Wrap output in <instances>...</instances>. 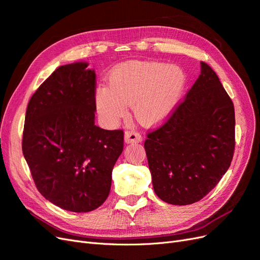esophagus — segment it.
I'll return each mask as SVG.
<instances>
[{
	"label": "esophagus",
	"instance_id": "34e87169",
	"mask_svg": "<svg viewBox=\"0 0 260 260\" xmlns=\"http://www.w3.org/2000/svg\"><path fill=\"white\" fill-rule=\"evenodd\" d=\"M141 141H142V136L136 131H127L124 133V142L127 144L139 143Z\"/></svg>",
	"mask_w": 260,
	"mask_h": 260
}]
</instances>
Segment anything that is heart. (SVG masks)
I'll use <instances>...</instances> for the list:
<instances>
[{"mask_svg": "<svg viewBox=\"0 0 260 260\" xmlns=\"http://www.w3.org/2000/svg\"><path fill=\"white\" fill-rule=\"evenodd\" d=\"M186 82L177 65L155 61H125L116 66L108 86L95 92L98 111L108 124H116L132 104L136 119L146 127L159 124L175 111Z\"/></svg>", "mask_w": 260, "mask_h": 260, "instance_id": "obj_1", "label": "heart"}]
</instances>
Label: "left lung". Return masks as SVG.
<instances>
[{
  "instance_id": "1",
  "label": "left lung",
  "mask_w": 260,
  "mask_h": 260,
  "mask_svg": "<svg viewBox=\"0 0 260 260\" xmlns=\"http://www.w3.org/2000/svg\"><path fill=\"white\" fill-rule=\"evenodd\" d=\"M234 129L232 101L202 61L201 75L184 101L144 143L156 195L180 206L207 195L230 167Z\"/></svg>"
}]
</instances>
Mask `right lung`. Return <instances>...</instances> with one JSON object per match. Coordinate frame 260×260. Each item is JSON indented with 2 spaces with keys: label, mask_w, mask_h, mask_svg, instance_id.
I'll list each match as a JSON object with an SVG mask.
<instances>
[{
  "label": "right lung",
  "mask_w": 260,
  "mask_h": 260,
  "mask_svg": "<svg viewBox=\"0 0 260 260\" xmlns=\"http://www.w3.org/2000/svg\"><path fill=\"white\" fill-rule=\"evenodd\" d=\"M88 62L59 66L31 96L22 154L37 188L65 210L88 212L111 191L123 131L95 125V72Z\"/></svg>",
  "instance_id": "add662e5"
}]
</instances>
